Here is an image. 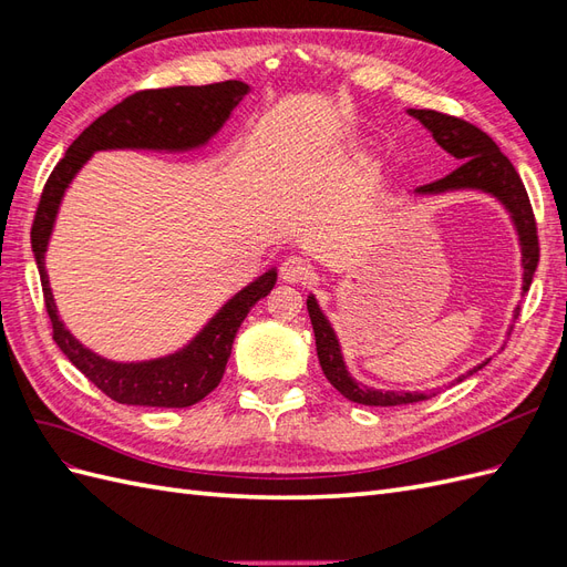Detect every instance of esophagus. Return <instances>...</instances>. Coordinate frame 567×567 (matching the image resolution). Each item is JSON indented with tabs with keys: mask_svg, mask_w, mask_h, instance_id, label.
<instances>
[{
	"mask_svg": "<svg viewBox=\"0 0 567 567\" xmlns=\"http://www.w3.org/2000/svg\"><path fill=\"white\" fill-rule=\"evenodd\" d=\"M312 265L300 255H290L281 262V279L288 284H307L312 279Z\"/></svg>",
	"mask_w": 567,
	"mask_h": 567,
	"instance_id": "esophagus-1",
	"label": "esophagus"
}]
</instances>
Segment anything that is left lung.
Wrapping results in <instances>:
<instances>
[{"label":"left lung","instance_id":"8db88e82","mask_svg":"<svg viewBox=\"0 0 567 567\" xmlns=\"http://www.w3.org/2000/svg\"><path fill=\"white\" fill-rule=\"evenodd\" d=\"M406 113L411 117H416L419 123L433 134V140L461 163L454 173H450L447 177H442L437 182L419 186L414 194L435 196V194L458 192V188H475V192H485L499 200L508 210L513 227L518 231L520 252H523V293H525L539 262V238H537L535 213H532L527 192L520 175L516 173V167L511 165V161L499 151V146L494 144L489 134L466 123V120L444 115L437 111H425V109H409ZM518 310H516V317H518ZM307 312H310V319H312L321 371L342 398H348L350 402H357V404H367V406H400V404H414V402L427 400L425 392L373 390L364 383H357L350 375L346 362H342V352L338 346L336 331L331 329L329 319H326L323 312L319 310L315 296L307 298ZM485 364L487 362L477 364L466 375L480 371ZM466 375H461L458 381L466 379Z\"/></svg>","mask_w":567,"mask_h":567}]
</instances>
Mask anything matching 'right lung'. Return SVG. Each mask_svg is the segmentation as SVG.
<instances>
[{"label":"right lung","mask_w":567,"mask_h":567,"mask_svg":"<svg viewBox=\"0 0 567 567\" xmlns=\"http://www.w3.org/2000/svg\"><path fill=\"white\" fill-rule=\"evenodd\" d=\"M248 84L238 80L203 84V87L144 90L120 101L99 115L49 175L32 221L30 244L40 269L44 307L61 352L87 375V379L120 404L182 409L200 402L225 375L238 326L250 307L265 298L277 284V269H267L221 307L203 326L200 333L179 352L148 359V362H111L99 357L65 329L59 319L54 296L44 269V252L54 229L59 205L68 184L96 151L146 148V151H192L208 144L227 123L231 111L248 94Z\"/></svg>","instance_id":"right-lung-1"}]
</instances>
